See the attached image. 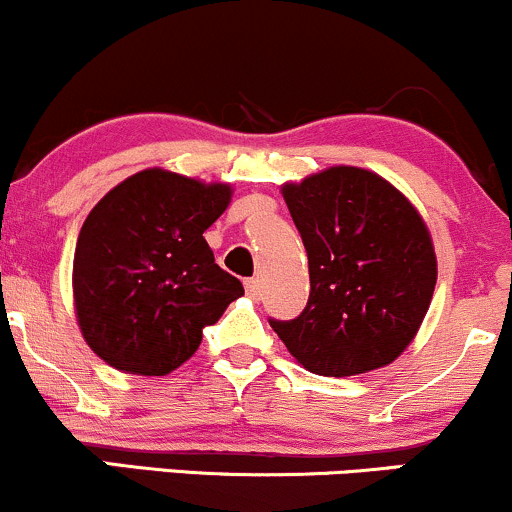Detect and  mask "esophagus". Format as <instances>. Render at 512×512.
<instances>
[{
	"label": "esophagus",
	"mask_w": 512,
	"mask_h": 512,
	"mask_svg": "<svg viewBox=\"0 0 512 512\" xmlns=\"http://www.w3.org/2000/svg\"><path fill=\"white\" fill-rule=\"evenodd\" d=\"M245 291H248L250 298H255V301H260V298H262V284H260V279H248V281H245Z\"/></svg>",
	"instance_id": "1"
}]
</instances>
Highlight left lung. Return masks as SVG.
<instances>
[{
    "mask_svg": "<svg viewBox=\"0 0 512 512\" xmlns=\"http://www.w3.org/2000/svg\"><path fill=\"white\" fill-rule=\"evenodd\" d=\"M308 252L303 313L269 325L317 375L368 373L407 349L436 289V252L409 199L380 175L337 166L284 185Z\"/></svg>",
    "mask_w": 512,
    "mask_h": 512,
    "instance_id": "obj_1",
    "label": "left lung"
}]
</instances>
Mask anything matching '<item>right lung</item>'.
Wrapping results in <instances>:
<instances>
[{"label": "right lung", "mask_w": 512, "mask_h": 512, "mask_svg": "<svg viewBox=\"0 0 512 512\" xmlns=\"http://www.w3.org/2000/svg\"><path fill=\"white\" fill-rule=\"evenodd\" d=\"M228 202V185L151 168L91 209L76 240L74 301L81 334L105 363L166 375L243 296V284L214 262L204 240Z\"/></svg>", "instance_id": "1"}]
</instances>
